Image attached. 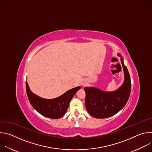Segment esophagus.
<instances>
[{
    "mask_svg": "<svg viewBox=\"0 0 152 152\" xmlns=\"http://www.w3.org/2000/svg\"><path fill=\"white\" fill-rule=\"evenodd\" d=\"M81 84H82V85L83 86H85V85H86V84H87V82H86V80L83 79V80H82V82H81Z\"/></svg>",
    "mask_w": 152,
    "mask_h": 152,
    "instance_id": "esophagus-1",
    "label": "esophagus"
}]
</instances>
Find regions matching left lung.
Instances as JSON below:
<instances>
[{
  "mask_svg": "<svg viewBox=\"0 0 152 152\" xmlns=\"http://www.w3.org/2000/svg\"><path fill=\"white\" fill-rule=\"evenodd\" d=\"M121 61L124 70V80L117 90L104 92L94 87L84 88L86 109L95 118H104L116 114L123 109L129 99L131 89V77L123 58H121Z\"/></svg>",
  "mask_w": 152,
  "mask_h": 152,
  "instance_id": "obj_1",
  "label": "left lung"
}]
</instances>
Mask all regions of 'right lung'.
Instances as JSON below:
<instances>
[{
  "mask_svg": "<svg viewBox=\"0 0 152 152\" xmlns=\"http://www.w3.org/2000/svg\"><path fill=\"white\" fill-rule=\"evenodd\" d=\"M26 89L31 105L38 113L48 118L58 119L66 113L72 99L77 91L80 89V86L72 88L61 96L53 99H43L34 94L31 91L27 82Z\"/></svg>",
  "mask_w": 152,
  "mask_h": 152,
  "instance_id": "obj_1",
  "label": "right lung"
}]
</instances>
